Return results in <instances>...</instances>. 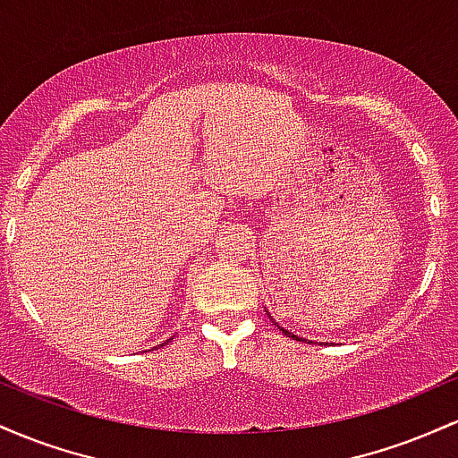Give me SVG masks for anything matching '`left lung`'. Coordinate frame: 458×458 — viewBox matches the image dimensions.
Returning <instances> with one entry per match:
<instances>
[{"instance_id": "obj_1", "label": "left lung", "mask_w": 458, "mask_h": 458, "mask_svg": "<svg viewBox=\"0 0 458 458\" xmlns=\"http://www.w3.org/2000/svg\"><path fill=\"white\" fill-rule=\"evenodd\" d=\"M273 320V318H271ZM273 323H276V320H273ZM277 325V323H276ZM277 329H280L282 331V334H286V335H291V338H295V340H303V338H299V335H295V334H291V331H288V329H284V327H280V325H277Z\"/></svg>"}]
</instances>
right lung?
I'll list each match as a JSON object with an SVG mask.
<instances>
[{"mask_svg":"<svg viewBox=\"0 0 458 458\" xmlns=\"http://www.w3.org/2000/svg\"><path fill=\"white\" fill-rule=\"evenodd\" d=\"M170 340H174V338H170ZM170 340H165V343H163V344H167V343H170ZM163 344H161V346H163Z\"/></svg>","mask_w":458,"mask_h":458,"instance_id":"obj_1","label":"right lung"}]
</instances>
